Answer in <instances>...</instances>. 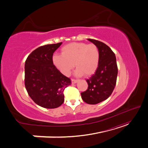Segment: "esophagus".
I'll return each mask as SVG.
<instances>
[{
	"instance_id": "obj_1",
	"label": "esophagus",
	"mask_w": 148,
	"mask_h": 148,
	"mask_svg": "<svg viewBox=\"0 0 148 148\" xmlns=\"http://www.w3.org/2000/svg\"><path fill=\"white\" fill-rule=\"evenodd\" d=\"M77 82V79H71V83L72 84H75Z\"/></svg>"
}]
</instances>
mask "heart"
I'll list each match as a JSON object with an SVG mask.
<instances>
[{"instance_id":"heart-1","label":"heart","mask_w":148,"mask_h":148,"mask_svg":"<svg viewBox=\"0 0 148 148\" xmlns=\"http://www.w3.org/2000/svg\"><path fill=\"white\" fill-rule=\"evenodd\" d=\"M61 52L62 55L55 54L52 60L56 68L64 75H70L74 63L77 68L76 75L84 74L86 77L95 73L99 65V49L94 44L72 42L62 47Z\"/></svg>"}]
</instances>
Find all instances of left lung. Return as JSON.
<instances>
[{"label": "left lung", "instance_id": "obj_1", "mask_svg": "<svg viewBox=\"0 0 148 148\" xmlns=\"http://www.w3.org/2000/svg\"><path fill=\"white\" fill-rule=\"evenodd\" d=\"M88 39L99 48L100 60L95 74L86 79L88 89L81 92V95L87 104H96L107 99L112 93L117 82L118 67L115 53L108 46L97 40Z\"/></svg>", "mask_w": 148, "mask_h": 148}]
</instances>
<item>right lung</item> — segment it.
<instances>
[{
  "mask_svg": "<svg viewBox=\"0 0 148 148\" xmlns=\"http://www.w3.org/2000/svg\"><path fill=\"white\" fill-rule=\"evenodd\" d=\"M62 42L40 46L25 61V85L29 97L44 108L54 109L64 101V91L71 84L53 64V53Z\"/></svg>",
  "mask_w": 148,
  "mask_h": 148,
  "instance_id": "right-lung-1",
  "label": "right lung"
}]
</instances>
